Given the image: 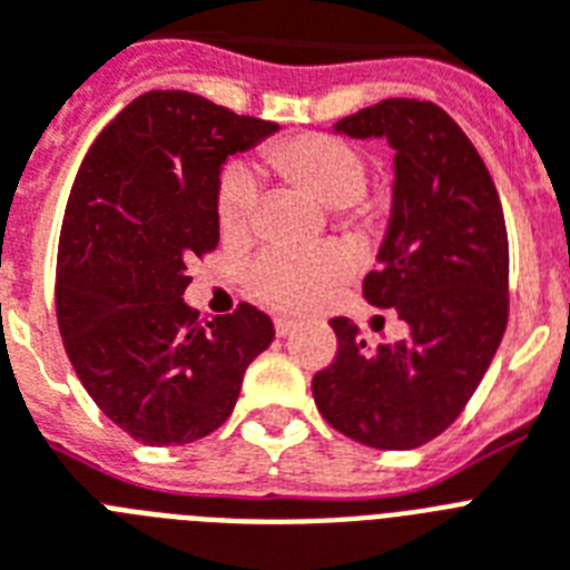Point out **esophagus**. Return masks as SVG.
I'll return each mask as SVG.
<instances>
[{
    "mask_svg": "<svg viewBox=\"0 0 570 570\" xmlns=\"http://www.w3.org/2000/svg\"><path fill=\"white\" fill-rule=\"evenodd\" d=\"M274 326H276V335L285 337V335H291V332H294L296 323H294V320H291V317H276V320H274Z\"/></svg>",
    "mask_w": 570,
    "mask_h": 570,
    "instance_id": "34e87169",
    "label": "esophagus"
}]
</instances>
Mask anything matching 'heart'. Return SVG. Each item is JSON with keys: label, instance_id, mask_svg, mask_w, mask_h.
Here are the masks:
<instances>
[{"label": "heart", "instance_id": "heart-1", "mask_svg": "<svg viewBox=\"0 0 570 570\" xmlns=\"http://www.w3.org/2000/svg\"><path fill=\"white\" fill-rule=\"evenodd\" d=\"M267 168L296 189L308 191L320 204L335 206L343 224L375 227L379 204L364 195L366 163L358 150L337 136L299 134L265 148ZM215 218L227 242H247L256 220V183L242 166L220 174L215 191ZM346 244H320L312 250H265L244 271V285L258 303L276 312H308L346 279L352 271Z\"/></svg>", "mask_w": 570, "mask_h": 570}]
</instances>
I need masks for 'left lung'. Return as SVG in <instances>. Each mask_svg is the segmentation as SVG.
Returning a JSON list of instances; mask_svg holds the SVG:
<instances>
[{
  "label": "left lung",
  "mask_w": 570,
  "mask_h": 570,
  "mask_svg": "<svg viewBox=\"0 0 570 570\" xmlns=\"http://www.w3.org/2000/svg\"><path fill=\"white\" fill-rule=\"evenodd\" d=\"M335 134L396 150L390 224L364 296L396 312L407 337L370 350L350 317L328 320L337 355L314 375V402L355 443L420 449L463 413L504 337V209L481 154L431 101L387 98L337 121Z\"/></svg>",
  "instance_id": "1"
}]
</instances>
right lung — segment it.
Segmentation results:
<instances>
[{"label":"right lung","instance_id":"1","mask_svg":"<svg viewBox=\"0 0 570 570\" xmlns=\"http://www.w3.org/2000/svg\"><path fill=\"white\" fill-rule=\"evenodd\" d=\"M183 89H150L98 134L66 204L58 326L107 420L145 445H186L227 422L244 370L274 341L256 305L200 320L189 262L218 247L215 191L233 154L276 134Z\"/></svg>","mask_w":570,"mask_h":570}]
</instances>
